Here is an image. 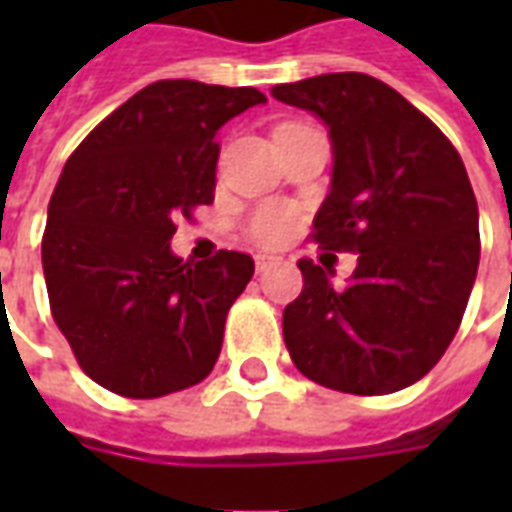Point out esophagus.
I'll return each instance as SVG.
<instances>
[{
  "label": "esophagus",
  "mask_w": 512,
  "mask_h": 512,
  "mask_svg": "<svg viewBox=\"0 0 512 512\" xmlns=\"http://www.w3.org/2000/svg\"><path fill=\"white\" fill-rule=\"evenodd\" d=\"M279 263H282V260H279V257H274V255H257L255 257V266H257V271H260V274H263V271H268V268L279 266Z\"/></svg>",
  "instance_id": "34e87169"
}]
</instances>
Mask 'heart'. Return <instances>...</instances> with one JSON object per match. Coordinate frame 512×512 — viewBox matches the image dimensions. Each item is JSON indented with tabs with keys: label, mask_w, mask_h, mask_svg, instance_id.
<instances>
[{
	"label": "heart",
	"mask_w": 512,
	"mask_h": 512,
	"mask_svg": "<svg viewBox=\"0 0 512 512\" xmlns=\"http://www.w3.org/2000/svg\"><path fill=\"white\" fill-rule=\"evenodd\" d=\"M290 230H293V219H290V213L285 208H263L252 219V224H249L252 238L268 246H277L282 241H288Z\"/></svg>",
	"instance_id": "b5f03b06"
}]
</instances>
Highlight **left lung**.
Wrapping results in <instances>:
<instances>
[{
	"instance_id": "obj_1",
	"label": "left lung",
	"mask_w": 512,
	"mask_h": 512,
	"mask_svg": "<svg viewBox=\"0 0 512 512\" xmlns=\"http://www.w3.org/2000/svg\"><path fill=\"white\" fill-rule=\"evenodd\" d=\"M271 95L329 128L332 189L312 238L359 252L345 288L329 268L299 260L304 290L282 315L290 359L348 395L406 389L444 356L477 277L480 216L461 156L367 73H323Z\"/></svg>"
}]
</instances>
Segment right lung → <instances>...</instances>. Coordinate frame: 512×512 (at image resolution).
Masks as SVG:
<instances>
[{
	"label": "right lung",
	"mask_w": 512,
	"mask_h": 512,
	"mask_svg": "<svg viewBox=\"0 0 512 512\" xmlns=\"http://www.w3.org/2000/svg\"><path fill=\"white\" fill-rule=\"evenodd\" d=\"M266 104L255 87L147 84L87 134L62 169L43 233L51 315L95 384L161 397L200 384L255 260L172 252L180 216L211 205L219 128Z\"/></svg>",
	"instance_id": "1"
}]
</instances>
